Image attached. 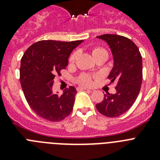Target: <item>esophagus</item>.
<instances>
[{"label":"esophagus","instance_id":"obj_1","mask_svg":"<svg viewBox=\"0 0 160 160\" xmlns=\"http://www.w3.org/2000/svg\"><path fill=\"white\" fill-rule=\"evenodd\" d=\"M78 90H90V91H91V90H90L89 88H87V87H78Z\"/></svg>","mask_w":160,"mask_h":160}]
</instances>
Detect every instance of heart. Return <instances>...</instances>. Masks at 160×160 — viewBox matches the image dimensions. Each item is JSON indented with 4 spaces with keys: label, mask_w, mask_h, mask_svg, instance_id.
Here are the masks:
<instances>
[{
    "label": "heart",
    "mask_w": 160,
    "mask_h": 160,
    "mask_svg": "<svg viewBox=\"0 0 160 160\" xmlns=\"http://www.w3.org/2000/svg\"><path fill=\"white\" fill-rule=\"evenodd\" d=\"M102 51H106L105 49H102V48H95V49H94L92 50V53L93 55H95L97 54V53H100V52H102ZM77 52H75V53H73V54L71 55V57H70V61L71 62H74L76 59V58H77ZM79 82L81 83L82 85H85V86H89V85H91L92 84V79H91V78H90V76L87 75V74H82V75L80 77V78H79Z\"/></svg>",
    "instance_id": "b5f03b06"
}]
</instances>
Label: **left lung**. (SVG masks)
<instances>
[{
    "mask_svg": "<svg viewBox=\"0 0 160 160\" xmlns=\"http://www.w3.org/2000/svg\"><path fill=\"white\" fill-rule=\"evenodd\" d=\"M98 38L105 41L113 55L114 66L108 78L116 82V93L104 94L98 103V112L110 118L118 117L129 110L140 91L142 80V56L138 48L129 38L116 34H103Z\"/></svg>",
    "mask_w": 160,
    "mask_h": 160,
    "instance_id": "1",
    "label": "left lung"
}]
</instances>
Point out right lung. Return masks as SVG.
<instances>
[{
	"instance_id": "1",
	"label": "right lung",
	"mask_w": 160,
	"mask_h": 160,
	"mask_svg": "<svg viewBox=\"0 0 160 160\" xmlns=\"http://www.w3.org/2000/svg\"><path fill=\"white\" fill-rule=\"evenodd\" d=\"M82 42L40 41L24 53L20 68L21 85L29 107L41 118L59 122L71 113L76 89L70 87L59 95L58 92L53 93V86L55 75H61L70 53Z\"/></svg>"
}]
</instances>
